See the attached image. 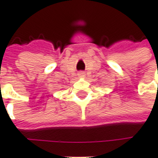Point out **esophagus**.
I'll return each mask as SVG.
<instances>
[{
  "label": "esophagus",
  "mask_w": 158,
  "mask_h": 158,
  "mask_svg": "<svg viewBox=\"0 0 158 158\" xmlns=\"http://www.w3.org/2000/svg\"><path fill=\"white\" fill-rule=\"evenodd\" d=\"M79 76H84V74H83V73H80V74H79Z\"/></svg>",
  "instance_id": "1"
}]
</instances>
